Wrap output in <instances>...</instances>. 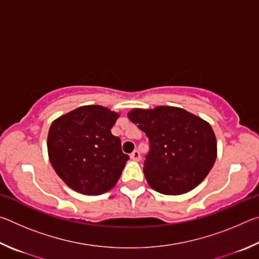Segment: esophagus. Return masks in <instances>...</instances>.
<instances>
[{
	"label": "esophagus",
	"mask_w": 259,
	"mask_h": 259,
	"mask_svg": "<svg viewBox=\"0 0 259 259\" xmlns=\"http://www.w3.org/2000/svg\"><path fill=\"white\" fill-rule=\"evenodd\" d=\"M130 157H131V160H134V161H140V159H142V156H140V153L137 150L131 153Z\"/></svg>",
	"instance_id": "esophagus-1"
}]
</instances>
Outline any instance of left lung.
Wrapping results in <instances>:
<instances>
[{
  "label": "left lung",
  "instance_id": "8db88e82",
  "mask_svg": "<svg viewBox=\"0 0 259 259\" xmlns=\"http://www.w3.org/2000/svg\"><path fill=\"white\" fill-rule=\"evenodd\" d=\"M128 117L150 140L144 174L153 190L184 194L207 177L217 157L216 136L207 121L172 106L135 108Z\"/></svg>",
  "mask_w": 259,
  "mask_h": 259
}]
</instances>
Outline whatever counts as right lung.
I'll return each instance as SVG.
<instances>
[{
	"instance_id": "right-lung-1",
	"label": "right lung",
	"mask_w": 259,
	"mask_h": 259,
	"mask_svg": "<svg viewBox=\"0 0 259 259\" xmlns=\"http://www.w3.org/2000/svg\"><path fill=\"white\" fill-rule=\"evenodd\" d=\"M119 117L99 105L77 107L52 122L48 154L57 175L72 190L98 195L115 185L129 156L111 129Z\"/></svg>"
}]
</instances>
